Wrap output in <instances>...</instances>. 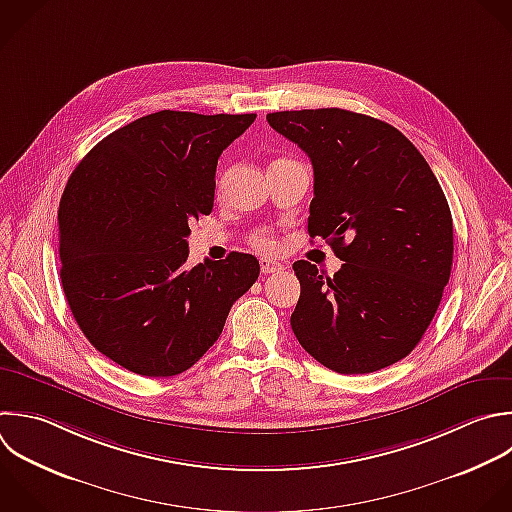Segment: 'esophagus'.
I'll list each match as a JSON object with an SVG mask.
<instances>
[{"mask_svg": "<svg viewBox=\"0 0 512 512\" xmlns=\"http://www.w3.org/2000/svg\"><path fill=\"white\" fill-rule=\"evenodd\" d=\"M284 266L276 260H270V258H260V270L262 274H274V272H280Z\"/></svg>", "mask_w": 512, "mask_h": 512, "instance_id": "1", "label": "esophagus"}]
</instances>
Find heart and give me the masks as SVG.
I'll use <instances>...</instances> for the list:
<instances>
[{"instance_id": "obj_1", "label": "heart", "mask_w": 512, "mask_h": 512, "mask_svg": "<svg viewBox=\"0 0 512 512\" xmlns=\"http://www.w3.org/2000/svg\"><path fill=\"white\" fill-rule=\"evenodd\" d=\"M250 242H252V246H254L256 250H260V252L272 254V252L278 250V240L274 238V234H270V232H266V230L254 232V234L250 236Z\"/></svg>"}]
</instances>
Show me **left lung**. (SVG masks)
I'll use <instances>...</instances> for the list:
<instances>
[{
    "label": "left lung",
    "instance_id": "8db88e82",
    "mask_svg": "<svg viewBox=\"0 0 512 512\" xmlns=\"http://www.w3.org/2000/svg\"><path fill=\"white\" fill-rule=\"evenodd\" d=\"M266 120L308 154V234L344 262L332 278L294 262L300 298L290 324L298 342L340 374L402 360L450 278L452 216L436 176L404 134L364 114L320 108Z\"/></svg>",
    "mask_w": 512,
    "mask_h": 512
}]
</instances>
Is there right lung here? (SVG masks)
<instances>
[{
  "label": "right lung",
  "mask_w": 512,
  "mask_h": 512,
  "mask_svg": "<svg viewBox=\"0 0 512 512\" xmlns=\"http://www.w3.org/2000/svg\"><path fill=\"white\" fill-rule=\"evenodd\" d=\"M254 120L162 110L112 132L72 172L58 210L64 294L92 346L126 370L194 366L258 280L252 254L186 264L218 158Z\"/></svg>",
  "instance_id": "obj_1"
}]
</instances>
